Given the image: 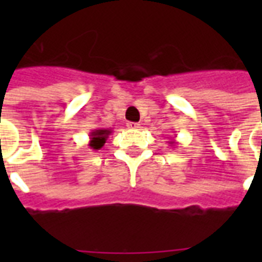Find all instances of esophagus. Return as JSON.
<instances>
[{
	"label": "esophagus",
	"mask_w": 262,
	"mask_h": 262,
	"mask_svg": "<svg viewBox=\"0 0 262 262\" xmlns=\"http://www.w3.org/2000/svg\"><path fill=\"white\" fill-rule=\"evenodd\" d=\"M127 127H129V129H139V127L141 126H140V123L137 122H127Z\"/></svg>",
	"instance_id": "34e87169"
}]
</instances>
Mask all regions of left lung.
I'll use <instances>...</instances> for the list:
<instances>
[{
  "label": "left lung",
  "mask_w": 262,
  "mask_h": 262,
  "mask_svg": "<svg viewBox=\"0 0 262 262\" xmlns=\"http://www.w3.org/2000/svg\"><path fill=\"white\" fill-rule=\"evenodd\" d=\"M168 144H170V147H172V145L177 144V141H175V140H171V141H168Z\"/></svg>",
  "instance_id": "obj_1"
}]
</instances>
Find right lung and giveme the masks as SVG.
Segmentation results:
<instances>
[{
	"instance_id": "1",
	"label": "right lung",
	"mask_w": 262,
	"mask_h": 262,
	"mask_svg": "<svg viewBox=\"0 0 262 262\" xmlns=\"http://www.w3.org/2000/svg\"><path fill=\"white\" fill-rule=\"evenodd\" d=\"M111 129H102V127H99V129H94V130L90 133V145L91 149H95V151H98L100 148L104 145L106 143V140L108 139V136L111 135Z\"/></svg>"
}]
</instances>
